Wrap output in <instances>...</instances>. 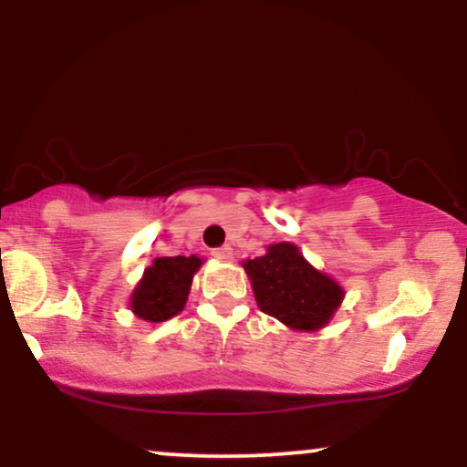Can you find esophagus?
I'll list each match as a JSON object with an SVG mask.
<instances>
[{"mask_svg": "<svg viewBox=\"0 0 467 467\" xmlns=\"http://www.w3.org/2000/svg\"><path fill=\"white\" fill-rule=\"evenodd\" d=\"M213 256H215V259H219V261H233L234 252H233V248H230V245H222V248L213 250Z\"/></svg>", "mask_w": 467, "mask_h": 467, "instance_id": "34e87169", "label": "esophagus"}]
</instances>
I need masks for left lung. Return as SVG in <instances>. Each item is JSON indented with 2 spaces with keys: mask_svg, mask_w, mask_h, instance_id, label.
<instances>
[{
  "mask_svg": "<svg viewBox=\"0 0 467 467\" xmlns=\"http://www.w3.org/2000/svg\"><path fill=\"white\" fill-rule=\"evenodd\" d=\"M261 312L294 331H318L329 325L345 298L336 278L316 270L296 244L267 245L264 256L244 261Z\"/></svg>",
  "mask_w": 467,
  "mask_h": 467,
  "instance_id": "obj_1",
  "label": "left lung"
}]
</instances>
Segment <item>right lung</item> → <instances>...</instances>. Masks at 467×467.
Returning <instances> with one entry per match:
<instances>
[{"label": "right lung", "instance_id": "1", "mask_svg": "<svg viewBox=\"0 0 467 467\" xmlns=\"http://www.w3.org/2000/svg\"><path fill=\"white\" fill-rule=\"evenodd\" d=\"M202 264L197 254L153 259L131 292L130 309L147 323H164L178 316L189 301L192 276Z\"/></svg>", "mask_w": 467, "mask_h": 467}]
</instances>
